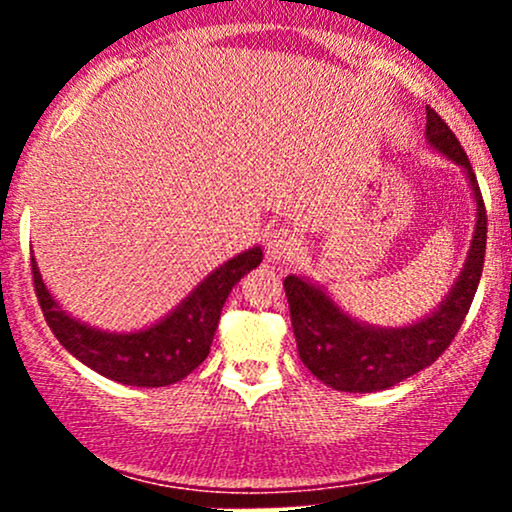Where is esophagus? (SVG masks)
I'll return each mask as SVG.
<instances>
[{
  "instance_id": "esophagus-1",
  "label": "esophagus",
  "mask_w": 512,
  "mask_h": 512,
  "mask_svg": "<svg viewBox=\"0 0 512 512\" xmlns=\"http://www.w3.org/2000/svg\"><path fill=\"white\" fill-rule=\"evenodd\" d=\"M301 248H303L301 236L286 226H279L276 231L269 233L267 238V255L272 257L274 262H291L293 257L301 255Z\"/></svg>"
}]
</instances>
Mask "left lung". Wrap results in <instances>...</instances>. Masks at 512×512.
Listing matches in <instances>:
<instances>
[{"label":"left lung","instance_id":"8db88e82","mask_svg":"<svg viewBox=\"0 0 512 512\" xmlns=\"http://www.w3.org/2000/svg\"><path fill=\"white\" fill-rule=\"evenodd\" d=\"M428 142L467 170L477 199V231L462 276L443 305L426 320L399 330H378L351 320L320 289L298 276H286L284 289L298 354L310 373L342 392H378L431 366L460 332L477 293L486 255V207L472 163L433 108H426Z\"/></svg>","mask_w":512,"mask_h":512}]
</instances>
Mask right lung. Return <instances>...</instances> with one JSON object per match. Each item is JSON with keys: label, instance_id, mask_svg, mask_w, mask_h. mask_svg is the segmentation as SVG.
Wrapping results in <instances>:
<instances>
[{"label": "right lung", "instance_id": "add662e5", "mask_svg": "<svg viewBox=\"0 0 512 512\" xmlns=\"http://www.w3.org/2000/svg\"><path fill=\"white\" fill-rule=\"evenodd\" d=\"M262 262V250L252 248L221 264L185 303L166 320L134 334H108L81 325L57 308L31 260L33 289L45 322L69 354L105 378L134 387H166L190 375L209 356L221 308L240 276Z\"/></svg>", "mask_w": 512, "mask_h": 512}]
</instances>
